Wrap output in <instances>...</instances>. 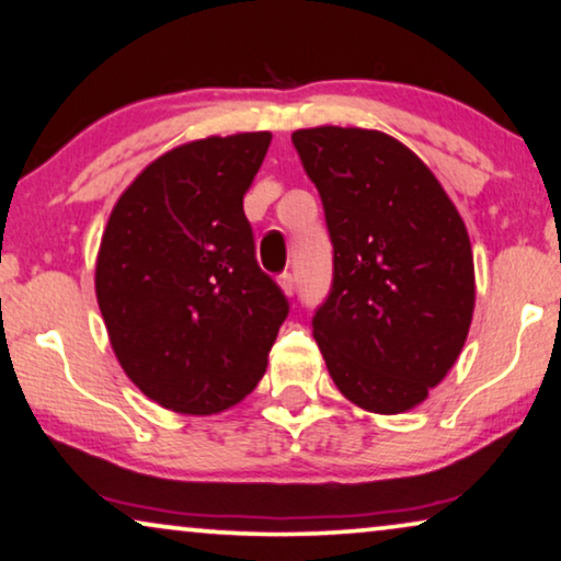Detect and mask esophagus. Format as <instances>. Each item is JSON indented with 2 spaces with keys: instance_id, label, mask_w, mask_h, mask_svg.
<instances>
[{
  "instance_id": "esophagus-1",
  "label": "esophagus",
  "mask_w": 561,
  "mask_h": 561,
  "mask_svg": "<svg viewBox=\"0 0 561 561\" xmlns=\"http://www.w3.org/2000/svg\"><path fill=\"white\" fill-rule=\"evenodd\" d=\"M279 285H282V289H285L287 295H295V289H297V279H295V274H293V272L279 274Z\"/></svg>"
}]
</instances>
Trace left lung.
Returning <instances> with one entry per match:
<instances>
[{
    "label": "left lung",
    "instance_id": "8db88e82",
    "mask_svg": "<svg viewBox=\"0 0 561 561\" xmlns=\"http://www.w3.org/2000/svg\"><path fill=\"white\" fill-rule=\"evenodd\" d=\"M293 144L333 245L331 289L312 316L325 367L358 408H415L472 323L465 222L428 167L385 133L325 125L293 133Z\"/></svg>",
    "mask_w": 561,
    "mask_h": 561
}]
</instances>
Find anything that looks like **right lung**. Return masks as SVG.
I'll use <instances>...</instances> for the list:
<instances>
[{
  "label": "right lung",
  "instance_id": "right-lung-1",
  "mask_svg": "<svg viewBox=\"0 0 561 561\" xmlns=\"http://www.w3.org/2000/svg\"><path fill=\"white\" fill-rule=\"evenodd\" d=\"M268 144V133H241L163 153L123 192L102 236L96 302L117 362L176 413L241 402L289 316L243 213Z\"/></svg>",
  "mask_w": 561,
  "mask_h": 561
}]
</instances>
